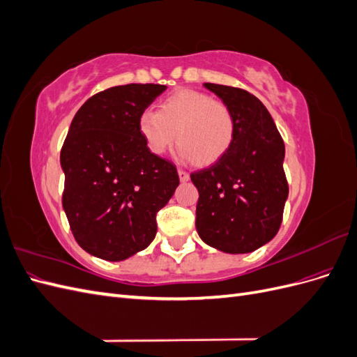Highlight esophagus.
<instances>
[{
  "label": "esophagus",
  "mask_w": 357,
  "mask_h": 357,
  "mask_svg": "<svg viewBox=\"0 0 357 357\" xmlns=\"http://www.w3.org/2000/svg\"><path fill=\"white\" fill-rule=\"evenodd\" d=\"M178 177H180V181H189V172H186V171H183V169H178Z\"/></svg>",
  "instance_id": "esophagus-1"
}]
</instances>
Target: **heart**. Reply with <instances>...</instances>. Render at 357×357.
Wrapping results in <instances>:
<instances>
[{
    "label": "heart",
    "instance_id": "1",
    "mask_svg": "<svg viewBox=\"0 0 357 357\" xmlns=\"http://www.w3.org/2000/svg\"><path fill=\"white\" fill-rule=\"evenodd\" d=\"M138 129L153 155H164L177 139L181 158L205 167L228 153L235 117L228 105L207 93L181 89L160 101L158 113L143 112Z\"/></svg>",
    "mask_w": 357,
    "mask_h": 357
}]
</instances>
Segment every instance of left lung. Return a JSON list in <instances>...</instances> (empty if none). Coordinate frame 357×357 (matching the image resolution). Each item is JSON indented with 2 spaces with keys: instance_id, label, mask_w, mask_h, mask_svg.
Returning a JSON list of instances; mask_svg holds the SVG:
<instances>
[{
  "instance_id": "obj_1",
  "label": "left lung",
  "mask_w": 357,
  "mask_h": 357,
  "mask_svg": "<svg viewBox=\"0 0 357 357\" xmlns=\"http://www.w3.org/2000/svg\"><path fill=\"white\" fill-rule=\"evenodd\" d=\"M235 117L231 149L210 168L192 172L199 192L197 231L225 253H250L280 229L289 186L283 169L284 143L265 105L232 86L204 83Z\"/></svg>"
}]
</instances>
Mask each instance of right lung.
<instances>
[{"label":"right lung","mask_w":357,"mask_h":357,"mask_svg":"<svg viewBox=\"0 0 357 357\" xmlns=\"http://www.w3.org/2000/svg\"><path fill=\"white\" fill-rule=\"evenodd\" d=\"M165 89L131 83L98 92L75 113L63 142V211L75 241L104 261H125L153 241L156 213L180 183L176 165L150 152L138 129Z\"/></svg>","instance_id":"obj_1"}]
</instances>
